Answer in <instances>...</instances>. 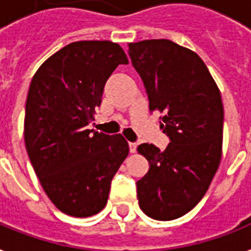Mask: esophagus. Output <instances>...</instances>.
<instances>
[{"instance_id": "obj_1", "label": "esophagus", "mask_w": 251, "mask_h": 251, "mask_svg": "<svg viewBox=\"0 0 251 251\" xmlns=\"http://www.w3.org/2000/svg\"><path fill=\"white\" fill-rule=\"evenodd\" d=\"M137 143L135 142H129V149H130V152H135L137 151Z\"/></svg>"}]
</instances>
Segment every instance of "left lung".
Instances as JSON below:
<instances>
[{
	"instance_id": "1",
	"label": "left lung",
	"mask_w": 251,
	"mask_h": 251,
	"mask_svg": "<svg viewBox=\"0 0 251 251\" xmlns=\"http://www.w3.org/2000/svg\"><path fill=\"white\" fill-rule=\"evenodd\" d=\"M129 56L171 138L164 151L143 143L150 169L137 182L139 207L155 220L187 214L204 197L223 155L224 108L202 58L167 39L129 43Z\"/></svg>"
}]
</instances>
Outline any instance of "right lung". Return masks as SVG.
I'll list each match as a JSON object with an SVG mask.
<instances>
[{
  "label": "right lung",
  "instance_id": "obj_1",
  "mask_svg": "<svg viewBox=\"0 0 251 251\" xmlns=\"http://www.w3.org/2000/svg\"><path fill=\"white\" fill-rule=\"evenodd\" d=\"M124 49L108 40L66 45L44 61L29 84L25 143L45 194L64 214L88 218L106 206L110 182L129 155L121 134L87 129Z\"/></svg>",
  "mask_w": 251,
  "mask_h": 251
}]
</instances>
